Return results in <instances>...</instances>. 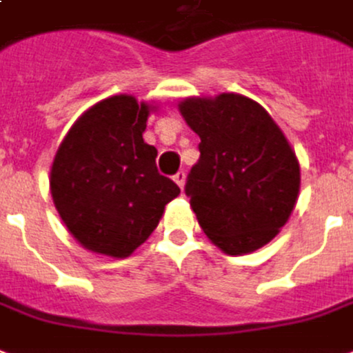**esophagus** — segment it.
<instances>
[{"label":"esophagus","instance_id":"34e87169","mask_svg":"<svg viewBox=\"0 0 353 353\" xmlns=\"http://www.w3.org/2000/svg\"><path fill=\"white\" fill-rule=\"evenodd\" d=\"M173 179L174 182L180 186V190H182V188H184V182H186V173H184V171H179V173L174 174Z\"/></svg>","mask_w":353,"mask_h":353}]
</instances>
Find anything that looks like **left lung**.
<instances>
[{"mask_svg": "<svg viewBox=\"0 0 353 353\" xmlns=\"http://www.w3.org/2000/svg\"><path fill=\"white\" fill-rule=\"evenodd\" d=\"M179 109L201 139L184 190L205 235L230 256L271 243L301 186L299 161L282 130L239 94L188 97Z\"/></svg>", "mask_w": 353, "mask_h": 353, "instance_id": "1", "label": "left lung"}]
</instances>
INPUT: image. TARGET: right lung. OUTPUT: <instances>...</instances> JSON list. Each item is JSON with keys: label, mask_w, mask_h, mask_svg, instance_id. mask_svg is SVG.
Listing matches in <instances>:
<instances>
[{"label": "right lung", "mask_w": 353, "mask_h": 353, "mask_svg": "<svg viewBox=\"0 0 353 353\" xmlns=\"http://www.w3.org/2000/svg\"><path fill=\"white\" fill-rule=\"evenodd\" d=\"M152 109L133 95L103 99L73 123L56 152L54 205L88 250L128 258L180 194L173 180L158 173V150L143 139Z\"/></svg>", "instance_id": "right-lung-1"}]
</instances>
